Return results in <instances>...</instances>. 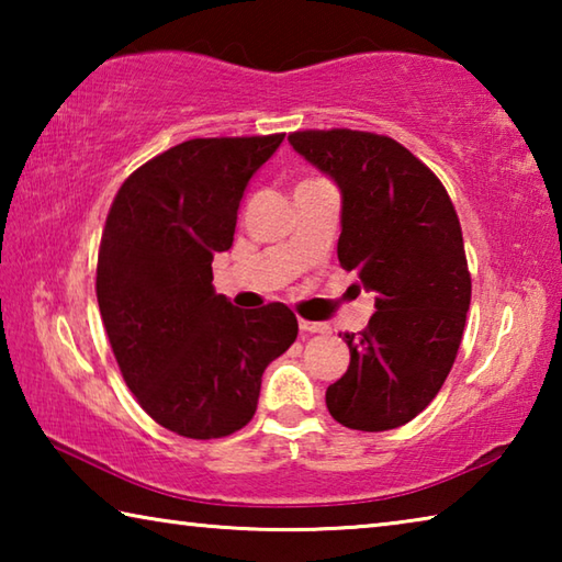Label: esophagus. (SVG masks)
I'll return each instance as SVG.
<instances>
[{
	"label": "esophagus",
	"instance_id": "esophagus-1",
	"mask_svg": "<svg viewBox=\"0 0 562 562\" xmlns=\"http://www.w3.org/2000/svg\"><path fill=\"white\" fill-rule=\"evenodd\" d=\"M300 329L307 331V335H322V331H327L329 327L325 325V322H312V319L300 317Z\"/></svg>",
	"mask_w": 562,
	"mask_h": 562
}]
</instances>
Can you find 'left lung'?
<instances>
[{
    "instance_id": "obj_1",
    "label": "left lung",
    "mask_w": 562,
    "mask_h": 562,
    "mask_svg": "<svg viewBox=\"0 0 562 562\" xmlns=\"http://www.w3.org/2000/svg\"><path fill=\"white\" fill-rule=\"evenodd\" d=\"M292 148L341 190L339 265L374 290L376 312L345 335L349 369L327 389L335 422L389 431L439 394L459 355L471 272L461 223L434 170L369 131H294Z\"/></svg>"
}]
</instances>
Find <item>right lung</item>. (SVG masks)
Instances as JSON below:
<instances>
[{"label":"right lung","instance_id":"1","mask_svg":"<svg viewBox=\"0 0 562 562\" xmlns=\"http://www.w3.org/2000/svg\"><path fill=\"white\" fill-rule=\"evenodd\" d=\"M270 136L193 138L123 180L103 225L97 297L123 382L140 408L186 439H223L258 408L262 372L297 339L282 302L237 310L213 290L237 207Z\"/></svg>","mask_w":562,"mask_h":562}]
</instances>
